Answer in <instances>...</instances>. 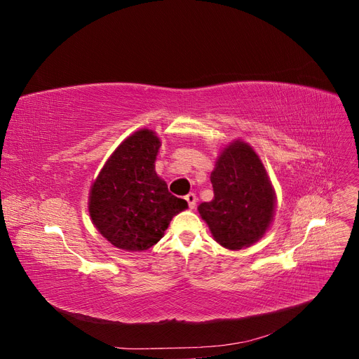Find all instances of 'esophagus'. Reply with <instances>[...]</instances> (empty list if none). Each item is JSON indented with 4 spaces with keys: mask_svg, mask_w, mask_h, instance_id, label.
Segmentation results:
<instances>
[{
    "mask_svg": "<svg viewBox=\"0 0 359 359\" xmlns=\"http://www.w3.org/2000/svg\"><path fill=\"white\" fill-rule=\"evenodd\" d=\"M186 201H187V203H189L190 208L193 210L194 206H196V202H198V199H196V194H194V193H189L187 196H186Z\"/></svg>",
    "mask_w": 359,
    "mask_h": 359,
    "instance_id": "esophagus-1",
    "label": "esophagus"
}]
</instances>
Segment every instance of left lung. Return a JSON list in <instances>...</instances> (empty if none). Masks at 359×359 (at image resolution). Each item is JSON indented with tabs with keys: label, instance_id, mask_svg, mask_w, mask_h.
I'll return each mask as SVG.
<instances>
[{
	"label": "left lung",
	"instance_id": "left-lung-1",
	"mask_svg": "<svg viewBox=\"0 0 359 359\" xmlns=\"http://www.w3.org/2000/svg\"><path fill=\"white\" fill-rule=\"evenodd\" d=\"M214 199L199 205L214 240L240 250L262 238L273 220L274 191L252 147H227L211 173Z\"/></svg>",
	"mask_w": 359,
	"mask_h": 359
}]
</instances>
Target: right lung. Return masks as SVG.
Listing matches in <instances>:
<instances>
[{
  "label": "right lung",
  "instance_id": "add662e5",
  "mask_svg": "<svg viewBox=\"0 0 359 359\" xmlns=\"http://www.w3.org/2000/svg\"><path fill=\"white\" fill-rule=\"evenodd\" d=\"M160 148L151 130H140L116 148L91 187L90 215L112 245L140 252L153 247L187 202L169 193L154 170Z\"/></svg>",
  "mask_w": 359,
  "mask_h": 359
}]
</instances>
